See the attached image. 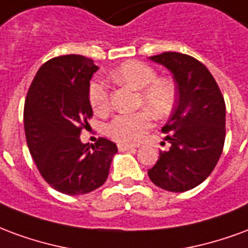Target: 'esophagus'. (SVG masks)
<instances>
[{
	"label": "esophagus",
	"instance_id": "34e87169",
	"mask_svg": "<svg viewBox=\"0 0 248 248\" xmlns=\"http://www.w3.org/2000/svg\"><path fill=\"white\" fill-rule=\"evenodd\" d=\"M117 148H119V151L120 152H126V151H132V149H135V146L126 145V144H119Z\"/></svg>",
	"mask_w": 248,
	"mask_h": 248
}]
</instances>
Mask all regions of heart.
<instances>
[{"label": "heart", "instance_id": "1", "mask_svg": "<svg viewBox=\"0 0 248 248\" xmlns=\"http://www.w3.org/2000/svg\"><path fill=\"white\" fill-rule=\"evenodd\" d=\"M111 80L119 86L131 87L139 91L137 106L146 110L117 115L108 123L106 131L119 142L136 144L145 137L152 126V116L161 120L170 115L176 103V87L168 78H157L156 70L140 61H128L109 74ZM88 99L92 109L103 115L109 109V92L99 80H93L88 88Z\"/></svg>", "mask_w": 248, "mask_h": 248}]
</instances>
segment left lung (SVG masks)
Masks as SVG:
<instances>
[{
    "instance_id": "left-lung-1",
    "label": "left lung",
    "mask_w": 248,
    "mask_h": 248,
    "mask_svg": "<svg viewBox=\"0 0 248 248\" xmlns=\"http://www.w3.org/2000/svg\"><path fill=\"white\" fill-rule=\"evenodd\" d=\"M166 67L176 82L177 99L161 131L170 142L148 170L164 190L182 193L205 181L219 160L226 136V106L210 71L196 58L162 52L149 58Z\"/></svg>"
}]
</instances>
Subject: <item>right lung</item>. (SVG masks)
I'll return each mask as SVG.
<instances>
[{
  "mask_svg": "<svg viewBox=\"0 0 248 248\" xmlns=\"http://www.w3.org/2000/svg\"><path fill=\"white\" fill-rule=\"evenodd\" d=\"M99 70L83 55H62L42 64L29 88L23 123L29 151L41 176L68 196L87 194L106 182L115 142L100 137L83 144L80 133L92 116L88 88Z\"/></svg>",
  "mask_w": 248,
  "mask_h": 248,
  "instance_id": "add662e5",
  "label": "right lung"
}]
</instances>
